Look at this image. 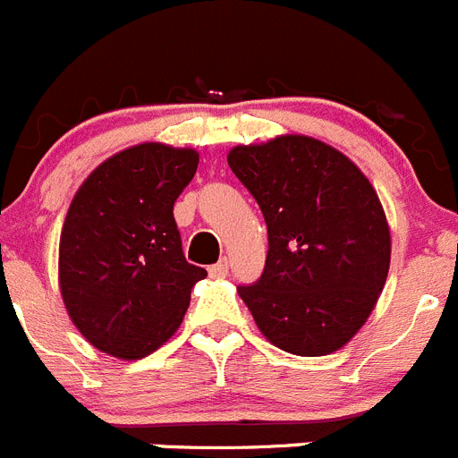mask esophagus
<instances>
[{
	"label": "esophagus",
	"mask_w": 458,
	"mask_h": 458,
	"mask_svg": "<svg viewBox=\"0 0 458 458\" xmlns=\"http://www.w3.org/2000/svg\"><path fill=\"white\" fill-rule=\"evenodd\" d=\"M228 269H230L228 258H224V259H219L216 265L209 267V276H212V278H225V276H228Z\"/></svg>",
	"instance_id": "1"
}]
</instances>
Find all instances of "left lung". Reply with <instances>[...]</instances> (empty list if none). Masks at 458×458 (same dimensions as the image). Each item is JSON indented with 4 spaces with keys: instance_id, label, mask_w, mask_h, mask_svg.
<instances>
[{
    "instance_id": "1",
    "label": "left lung",
    "mask_w": 458,
    "mask_h": 458,
    "mask_svg": "<svg viewBox=\"0 0 458 458\" xmlns=\"http://www.w3.org/2000/svg\"><path fill=\"white\" fill-rule=\"evenodd\" d=\"M258 200L269 250L253 285H239L262 335L294 356L344 347L377 306L390 267L381 200L340 150L301 134L230 150Z\"/></svg>"
}]
</instances>
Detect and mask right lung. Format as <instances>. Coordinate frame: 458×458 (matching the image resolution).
<instances>
[{
  "instance_id": "obj_1",
  "label": "right lung",
  "mask_w": 458,
  "mask_h": 458,
  "mask_svg": "<svg viewBox=\"0 0 458 458\" xmlns=\"http://www.w3.org/2000/svg\"><path fill=\"white\" fill-rule=\"evenodd\" d=\"M196 168L191 148L141 143L102 162L70 203L59 244L61 296L100 352L137 360L182 324L191 287L208 276L184 259L173 216Z\"/></svg>"
}]
</instances>
